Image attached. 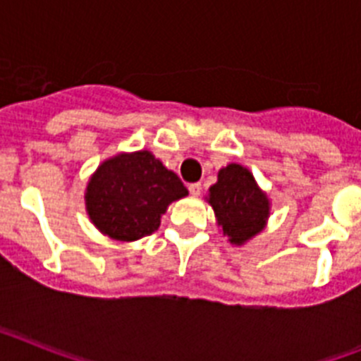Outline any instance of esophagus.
<instances>
[{"instance_id":"obj_1","label":"esophagus","mask_w":361,"mask_h":361,"mask_svg":"<svg viewBox=\"0 0 361 361\" xmlns=\"http://www.w3.org/2000/svg\"><path fill=\"white\" fill-rule=\"evenodd\" d=\"M188 190H190V193L193 197H199L200 191H202V186H200L199 183H195V184H190V186H188Z\"/></svg>"}]
</instances>
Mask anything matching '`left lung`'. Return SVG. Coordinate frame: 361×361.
Returning <instances> with one entry per match:
<instances>
[{
	"label": "left lung",
	"mask_w": 361,
	"mask_h": 361,
	"mask_svg": "<svg viewBox=\"0 0 361 361\" xmlns=\"http://www.w3.org/2000/svg\"><path fill=\"white\" fill-rule=\"evenodd\" d=\"M206 202L213 208L216 226L231 245H244L266 229L271 199L258 186L250 168L231 162L220 168Z\"/></svg>",
	"instance_id": "obj_1"
}]
</instances>
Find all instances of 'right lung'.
<instances>
[{
	"instance_id": "add662e5",
	"label": "right lung",
	"mask_w": 361,
	"mask_h": 361,
	"mask_svg": "<svg viewBox=\"0 0 361 361\" xmlns=\"http://www.w3.org/2000/svg\"><path fill=\"white\" fill-rule=\"evenodd\" d=\"M188 195L180 178L149 149L121 152L104 159L85 188V209L104 237L135 242L155 233L161 216Z\"/></svg>"
}]
</instances>
